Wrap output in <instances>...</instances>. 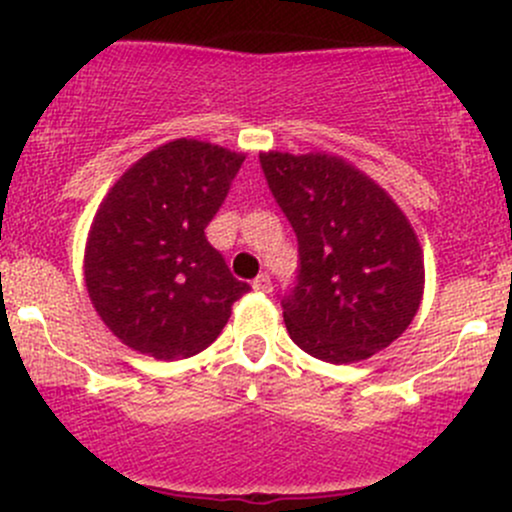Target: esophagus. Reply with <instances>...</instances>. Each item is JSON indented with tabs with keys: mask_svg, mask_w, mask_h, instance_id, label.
I'll use <instances>...</instances> for the list:
<instances>
[{
	"mask_svg": "<svg viewBox=\"0 0 512 512\" xmlns=\"http://www.w3.org/2000/svg\"><path fill=\"white\" fill-rule=\"evenodd\" d=\"M251 286H254V291H258V293H271L273 291V283H271V276H268V273H261V276H256Z\"/></svg>",
	"mask_w": 512,
	"mask_h": 512,
	"instance_id": "1",
	"label": "esophagus"
}]
</instances>
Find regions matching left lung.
<instances>
[{
	"mask_svg": "<svg viewBox=\"0 0 512 512\" xmlns=\"http://www.w3.org/2000/svg\"><path fill=\"white\" fill-rule=\"evenodd\" d=\"M263 175L298 236L283 320L300 350L350 365L392 345L419 310L424 256L394 199L323 152H263Z\"/></svg>",
	"mask_w": 512,
	"mask_h": 512,
	"instance_id": "1",
	"label": "left lung"
}]
</instances>
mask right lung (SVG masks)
<instances>
[{"label": "right lung", "mask_w": 512, "mask_h": 512, "mask_svg": "<svg viewBox=\"0 0 512 512\" xmlns=\"http://www.w3.org/2000/svg\"><path fill=\"white\" fill-rule=\"evenodd\" d=\"M241 162L239 152L179 138L140 157L100 202L86 288L110 333L142 355H197L249 291L204 236Z\"/></svg>", "instance_id": "right-lung-1"}]
</instances>
